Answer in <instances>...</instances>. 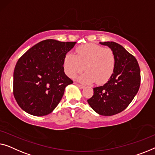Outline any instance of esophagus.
Listing matches in <instances>:
<instances>
[{
  "label": "esophagus",
  "mask_w": 155,
  "mask_h": 155,
  "mask_svg": "<svg viewBox=\"0 0 155 155\" xmlns=\"http://www.w3.org/2000/svg\"><path fill=\"white\" fill-rule=\"evenodd\" d=\"M76 85H77V86L78 87V88H81V89H82V88H84V86H82V85H80V84H75Z\"/></svg>",
  "instance_id": "obj_1"
}]
</instances>
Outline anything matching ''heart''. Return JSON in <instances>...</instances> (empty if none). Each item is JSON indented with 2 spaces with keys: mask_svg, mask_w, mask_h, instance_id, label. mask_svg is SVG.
<instances>
[{
  "mask_svg": "<svg viewBox=\"0 0 155 155\" xmlns=\"http://www.w3.org/2000/svg\"><path fill=\"white\" fill-rule=\"evenodd\" d=\"M77 53V55L67 53L64 58V69L69 78L81 73L84 67L86 72L77 77L78 81L84 84L96 81L97 84H102L112 77L116 62L112 49L88 43L78 47Z\"/></svg>",
  "mask_w": 155,
  "mask_h": 155,
  "instance_id": "1",
  "label": "heart"
}]
</instances>
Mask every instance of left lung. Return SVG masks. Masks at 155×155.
<instances>
[{
  "label": "left lung",
  "mask_w": 155,
  "mask_h": 155,
  "mask_svg": "<svg viewBox=\"0 0 155 155\" xmlns=\"http://www.w3.org/2000/svg\"><path fill=\"white\" fill-rule=\"evenodd\" d=\"M100 44L114 52L115 68L105 84L93 88V95L87 101L98 114L112 116L125 110L136 96L140 88V70L135 57L121 45L112 41Z\"/></svg>",
  "instance_id": "left-lung-1"
}]
</instances>
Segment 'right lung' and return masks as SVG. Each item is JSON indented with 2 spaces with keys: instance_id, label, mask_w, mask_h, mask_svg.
Masks as SVG:
<instances>
[{
  "instance_id": "1",
  "label": "right lung",
  "mask_w": 155,
  "mask_h": 155,
  "mask_svg": "<svg viewBox=\"0 0 155 155\" xmlns=\"http://www.w3.org/2000/svg\"><path fill=\"white\" fill-rule=\"evenodd\" d=\"M76 42L54 39L41 41L17 61L13 74V94L17 104L28 114H49L73 83L64 71V58Z\"/></svg>"
}]
</instances>
